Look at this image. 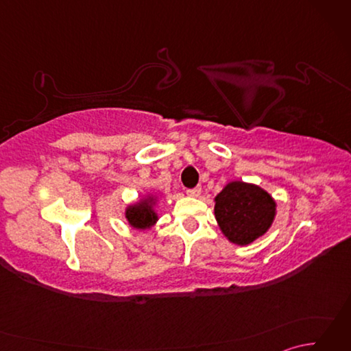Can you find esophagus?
Segmentation results:
<instances>
[{"label": "esophagus", "instance_id": "esophagus-1", "mask_svg": "<svg viewBox=\"0 0 351 351\" xmlns=\"http://www.w3.org/2000/svg\"><path fill=\"white\" fill-rule=\"evenodd\" d=\"M200 193H202V189H200V187L187 190V195H189L190 197H199V196H200Z\"/></svg>", "mask_w": 351, "mask_h": 351}]
</instances>
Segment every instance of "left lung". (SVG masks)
Returning <instances> with one entry per match:
<instances>
[{
  "label": "left lung",
  "mask_w": 351,
  "mask_h": 351,
  "mask_svg": "<svg viewBox=\"0 0 351 351\" xmlns=\"http://www.w3.org/2000/svg\"><path fill=\"white\" fill-rule=\"evenodd\" d=\"M217 225L228 240L237 245H249L271 228L278 204L259 185L230 181L214 197Z\"/></svg>",
  "instance_id": "8db88e82"
}]
</instances>
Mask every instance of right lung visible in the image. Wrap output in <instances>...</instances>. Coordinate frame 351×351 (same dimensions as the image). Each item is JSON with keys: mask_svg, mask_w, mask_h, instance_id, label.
Here are the masks:
<instances>
[{"mask_svg": "<svg viewBox=\"0 0 351 351\" xmlns=\"http://www.w3.org/2000/svg\"><path fill=\"white\" fill-rule=\"evenodd\" d=\"M160 197L155 193H145L137 200L128 204L125 208V219L132 229L147 230L152 229L160 220L158 206Z\"/></svg>", "mask_w": 351, "mask_h": 351, "instance_id": "obj_1", "label": "right lung"}]
</instances>
